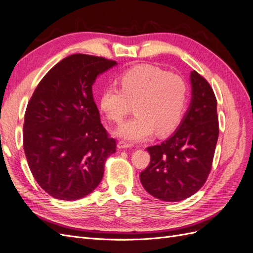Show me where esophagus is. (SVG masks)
<instances>
[{
  "instance_id": "esophagus-1",
  "label": "esophagus",
  "mask_w": 253,
  "mask_h": 253,
  "mask_svg": "<svg viewBox=\"0 0 253 253\" xmlns=\"http://www.w3.org/2000/svg\"><path fill=\"white\" fill-rule=\"evenodd\" d=\"M132 143L131 142H127V141H125V140H120L117 144V147L119 149H126V148H131L132 147Z\"/></svg>"
}]
</instances>
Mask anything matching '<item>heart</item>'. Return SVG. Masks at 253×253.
Returning a JSON list of instances; mask_svg holds the SVG:
<instances>
[{
	"label": "heart",
	"mask_w": 253,
	"mask_h": 253,
	"mask_svg": "<svg viewBox=\"0 0 253 253\" xmlns=\"http://www.w3.org/2000/svg\"><path fill=\"white\" fill-rule=\"evenodd\" d=\"M120 87H105L100 94L101 112L113 124L121 125L135 109V117L116 134L131 141L148 139L156 129L165 135L177 127L187 105V84L178 75L158 67L140 65L122 74Z\"/></svg>",
	"instance_id": "obj_1"
}]
</instances>
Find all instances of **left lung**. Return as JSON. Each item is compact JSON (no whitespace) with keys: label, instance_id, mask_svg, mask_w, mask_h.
<instances>
[{"label":"left lung","instance_id":"8db88e82","mask_svg":"<svg viewBox=\"0 0 253 253\" xmlns=\"http://www.w3.org/2000/svg\"><path fill=\"white\" fill-rule=\"evenodd\" d=\"M192 99L176 132L149 147L151 162L139 175L148 193L164 202H179L200 190L208 178L218 139L217 101L210 84L191 72Z\"/></svg>","mask_w":253,"mask_h":253}]
</instances>
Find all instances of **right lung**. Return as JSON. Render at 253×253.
<instances>
[{"label":"right lung","instance_id":"obj_1","mask_svg":"<svg viewBox=\"0 0 253 253\" xmlns=\"http://www.w3.org/2000/svg\"><path fill=\"white\" fill-rule=\"evenodd\" d=\"M117 64L75 53L53 66L38 84L25 112L23 147L29 169L50 196L76 201L100 183L116 140L100 122L91 86Z\"/></svg>","mask_w":253,"mask_h":253}]
</instances>
